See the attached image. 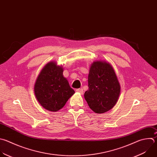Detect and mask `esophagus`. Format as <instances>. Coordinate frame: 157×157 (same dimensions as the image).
<instances>
[{
    "label": "esophagus",
    "instance_id": "esophagus-1",
    "mask_svg": "<svg viewBox=\"0 0 157 157\" xmlns=\"http://www.w3.org/2000/svg\"><path fill=\"white\" fill-rule=\"evenodd\" d=\"M76 92L80 93L81 94H83V89L82 88H80V89H76Z\"/></svg>",
    "mask_w": 157,
    "mask_h": 157
}]
</instances>
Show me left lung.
<instances>
[{
  "label": "left lung",
  "instance_id": "left-lung-1",
  "mask_svg": "<svg viewBox=\"0 0 157 157\" xmlns=\"http://www.w3.org/2000/svg\"><path fill=\"white\" fill-rule=\"evenodd\" d=\"M89 89L84 93L90 109L101 114L111 110L117 103L121 87L113 67L105 61H94L88 75Z\"/></svg>",
  "mask_w": 157,
  "mask_h": 157
}]
</instances>
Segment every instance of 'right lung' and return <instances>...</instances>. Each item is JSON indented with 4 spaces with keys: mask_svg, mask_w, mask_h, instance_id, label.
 <instances>
[{
    "mask_svg": "<svg viewBox=\"0 0 157 157\" xmlns=\"http://www.w3.org/2000/svg\"><path fill=\"white\" fill-rule=\"evenodd\" d=\"M63 72L62 65L51 61L44 66L36 79L34 94L40 105L47 110H60L75 93Z\"/></svg>",
    "mask_w": 157,
    "mask_h": 157,
    "instance_id": "obj_1",
    "label": "right lung"
}]
</instances>
